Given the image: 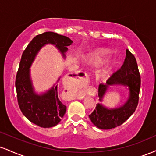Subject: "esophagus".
Wrapping results in <instances>:
<instances>
[{
  "label": "esophagus",
  "instance_id": "esophagus-1",
  "mask_svg": "<svg viewBox=\"0 0 156 156\" xmlns=\"http://www.w3.org/2000/svg\"><path fill=\"white\" fill-rule=\"evenodd\" d=\"M80 77L79 78H81V79L84 82H88L89 80V75H88V73L86 72H83L81 73V75L80 76Z\"/></svg>",
  "mask_w": 156,
  "mask_h": 156
}]
</instances>
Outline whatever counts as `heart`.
Instances as JSON below:
<instances>
[{
	"label": "heart",
	"instance_id": "1",
	"mask_svg": "<svg viewBox=\"0 0 156 156\" xmlns=\"http://www.w3.org/2000/svg\"><path fill=\"white\" fill-rule=\"evenodd\" d=\"M108 54V51L105 49H100L95 52L93 57V59L96 62H101L105 59Z\"/></svg>",
	"mask_w": 156,
	"mask_h": 156
}]
</instances>
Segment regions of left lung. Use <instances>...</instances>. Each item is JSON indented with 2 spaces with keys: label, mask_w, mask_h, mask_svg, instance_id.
Returning <instances> with one entry per match:
<instances>
[{
  "label": "left lung",
  "mask_w": 156,
  "mask_h": 156,
  "mask_svg": "<svg viewBox=\"0 0 156 156\" xmlns=\"http://www.w3.org/2000/svg\"><path fill=\"white\" fill-rule=\"evenodd\" d=\"M126 55L121 68L108 78L107 84L99 85L98 96L99 100L102 101L108 85L119 83L129 86V99L123 106L111 110L97 104L94 110L89 116L93 124L99 129H111L123 124L134 113L138 105L141 85L140 73L134 54L129 49H126Z\"/></svg>",
  "instance_id": "obj_1"
}]
</instances>
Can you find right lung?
Instances as JSON below:
<instances>
[{
  "instance_id": "right-lung-1",
  "label": "right lung",
  "mask_w": 156,
  "mask_h": 156,
  "mask_svg": "<svg viewBox=\"0 0 156 156\" xmlns=\"http://www.w3.org/2000/svg\"><path fill=\"white\" fill-rule=\"evenodd\" d=\"M72 43L66 36L46 32L36 35L22 53L15 81L18 105L23 115L40 127L50 128L57 125L65 115L67 107L59 100L57 85L42 96L33 92L29 68L37 51L45 44L55 45L65 56L67 46Z\"/></svg>"
}]
</instances>
